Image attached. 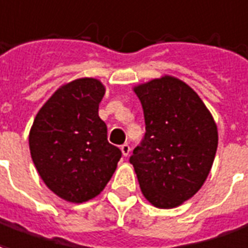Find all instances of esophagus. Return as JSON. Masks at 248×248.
Instances as JSON below:
<instances>
[{
    "instance_id": "esophagus-1",
    "label": "esophagus",
    "mask_w": 248,
    "mask_h": 248,
    "mask_svg": "<svg viewBox=\"0 0 248 248\" xmlns=\"http://www.w3.org/2000/svg\"><path fill=\"white\" fill-rule=\"evenodd\" d=\"M121 151H122V154H124V156H129L131 148H130V146L127 144V143H124V144H122V146H121Z\"/></svg>"
}]
</instances>
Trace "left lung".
Listing matches in <instances>:
<instances>
[{
    "label": "left lung",
    "instance_id": "1",
    "mask_svg": "<svg viewBox=\"0 0 248 248\" xmlns=\"http://www.w3.org/2000/svg\"><path fill=\"white\" fill-rule=\"evenodd\" d=\"M134 92L142 102L146 133L130 163L154 206L176 208L206 180L217 151V126L199 94L179 78H155Z\"/></svg>",
    "mask_w": 248,
    "mask_h": 248
}]
</instances>
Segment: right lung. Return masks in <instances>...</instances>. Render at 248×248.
I'll return each mask as SVG.
<instances>
[{
    "label": "right lung",
    "mask_w": 248,
    "mask_h": 248,
    "mask_svg": "<svg viewBox=\"0 0 248 248\" xmlns=\"http://www.w3.org/2000/svg\"><path fill=\"white\" fill-rule=\"evenodd\" d=\"M105 88L78 78L59 88L38 111L29 135L32 161L45 184L69 202H85L105 188L122 152L108 142L98 117Z\"/></svg>",
    "instance_id": "right-lung-1"
}]
</instances>
